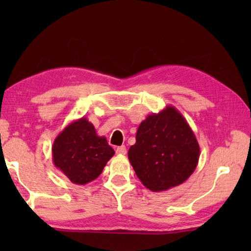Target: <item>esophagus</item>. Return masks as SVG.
<instances>
[{
	"label": "esophagus",
	"instance_id": "esophagus-1",
	"mask_svg": "<svg viewBox=\"0 0 251 251\" xmlns=\"http://www.w3.org/2000/svg\"><path fill=\"white\" fill-rule=\"evenodd\" d=\"M126 147L125 146H121L116 148V153L117 154H122V155H125L126 154Z\"/></svg>",
	"mask_w": 251,
	"mask_h": 251
}]
</instances>
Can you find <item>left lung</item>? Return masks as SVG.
<instances>
[{"instance_id":"1","label":"left lung","mask_w":251,"mask_h":251,"mask_svg":"<svg viewBox=\"0 0 251 251\" xmlns=\"http://www.w3.org/2000/svg\"><path fill=\"white\" fill-rule=\"evenodd\" d=\"M200 146L183 115L173 105L140 123L128 159L147 189L166 191L189 179L199 164Z\"/></svg>"}]
</instances>
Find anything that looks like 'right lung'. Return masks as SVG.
I'll return each mask as SVG.
<instances>
[{
  "instance_id": "obj_1",
  "label": "right lung",
  "mask_w": 251,
  "mask_h": 251,
  "mask_svg": "<svg viewBox=\"0 0 251 251\" xmlns=\"http://www.w3.org/2000/svg\"><path fill=\"white\" fill-rule=\"evenodd\" d=\"M51 152L55 167L78 185L97 179L115 153L105 137L98 136L85 116L62 129L52 143Z\"/></svg>"
}]
</instances>
